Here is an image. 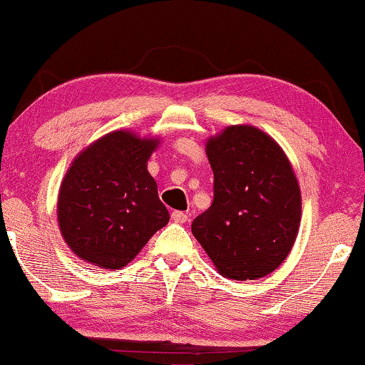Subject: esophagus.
Segmentation results:
<instances>
[{
    "instance_id": "obj_1",
    "label": "esophagus",
    "mask_w": 365,
    "mask_h": 365,
    "mask_svg": "<svg viewBox=\"0 0 365 365\" xmlns=\"http://www.w3.org/2000/svg\"><path fill=\"white\" fill-rule=\"evenodd\" d=\"M171 219L176 222V224H184V222H187V214L181 212V210H174L171 214Z\"/></svg>"
}]
</instances>
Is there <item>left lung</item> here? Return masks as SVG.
<instances>
[{
	"mask_svg": "<svg viewBox=\"0 0 365 365\" xmlns=\"http://www.w3.org/2000/svg\"><path fill=\"white\" fill-rule=\"evenodd\" d=\"M214 200L192 234L220 274L255 279L282 265L297 239L301 194L288 158L255 126L225 128L205 145Z\"/></svg>",
	"mask_w": 365,
	"mask_h": 365,
	"instance_id": "1",
	"label": "left lung"
}]
</instances>
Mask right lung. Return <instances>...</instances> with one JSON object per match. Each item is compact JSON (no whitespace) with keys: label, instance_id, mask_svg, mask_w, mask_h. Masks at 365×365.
Masks as SVG:
<instances>
[{"label":"right lung","instance_id":"obj_1","mask_svg":"<svg viewBox=\"0 0 365 365\" xmlns=\"http://www.w3.org/2000/svg\"><path fill=\"white\" fill-rule=\"evenodd\" d=\"M158 140L113 131L83 150L62 181L57 219L67 245L88 263L125 267L170 222L146 170Z\"/></svg>","mask_w":365,"mask_h":365}]
</instances>
